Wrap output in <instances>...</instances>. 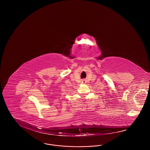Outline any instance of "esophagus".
Returning <instances> with one entry per match:
<instances>
[{"instance_id":"obj_1","label":"esophagus","mask_w":150,"mask_h":150,"mask_svg":"<svg viewBox=\"0 0 150 150\" xmlns=\"http://www.w3.org/2000/svg\"><path fill=\"white\" fill-rule=\"evenodd\" d=\"M82 80L81 81H82V83H83V84H86V81L85 79H83V80Z\"/></svg>"}]
</instances>
